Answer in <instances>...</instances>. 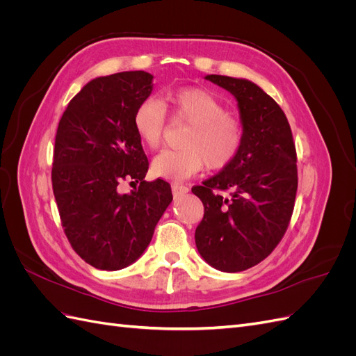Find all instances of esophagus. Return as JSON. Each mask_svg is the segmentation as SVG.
<instances>
[{
	"instance_id": "esophagus-1",
	"label": "esophagus",
	"mask_w": 356,
	"mask_h": 356,
	"mask_svg": "<svg viewBox=\"0 0 356 356\" xmlns=\"http://www.w3.org/2000/svg\"><path fill=\"white\" fill-rule=\"evenodd\" d=\"M187 191H188V188L186 186H181V184H174V186H172V195H174L175 197L186 195Z\"/></svg>"
}]
</instances>
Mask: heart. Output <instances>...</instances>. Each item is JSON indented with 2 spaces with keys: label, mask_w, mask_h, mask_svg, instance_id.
<instances>
[{
  "label": "heart",
  "mask_w": 356,
  "mask_h": 356,
  "mask_svg": "<svg viewBox=\"0 0 356 356\" xmlns=\"http://www.w3.org/2000/svg\"><path fill=\"white\" fill-rule=\"evenodd\" d=\"M177 115L190 126L179 149H163L153 160L154 175L182 181L200 172L229 166L239 154L243 144V126L229 114L212 92L200 88H182L170 95ZM166 123L165 102L148 96L139 102L134 114V127L143 144L157 148Z\"/></svg>",
  "instance_id": "1"
}]
</instances>
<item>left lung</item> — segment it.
<instances>
[{"label": "left lung", "mask_w": 356, "mask_h": 356, "mask_svg": "<svg viewBox=\"0 0 356 356\" xmlns=\"http://www.w3.org/2000/svg\"><path fill=\"white\" fill-rule=\"evenodd\" d=\"M204 79L238 101L243 144L229 166L191 188L204 207L195 238L204 261L234 273L263 261L284 238L298 184L297 153L285 113L263 89L227 75Z\"/></svg>", "instance_id": "1"}]
</instances>
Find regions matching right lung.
I'll return each mask as SVG.
<instances>
[{"instance_id": "right-lung-1", "label": "right lung", "mask_w": 356, "mask_h": 356, "mask_svg": "<svg viewBox=\"0 0 356 356\" xmlns=\"http://www.w3.org/2000/svg\"><path fill=\"white\" fill-rule=\"evenodd\" d=\"M152 90L145 71L98 77L70 101L58 126L51 186L62 227L72 250L101 270L136 261L172 202L169 182L144 179L148 160L134 127ZM123 180L140 186L122 195Z\"/></svg>"}]
</instances>
